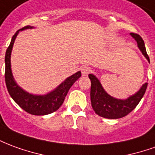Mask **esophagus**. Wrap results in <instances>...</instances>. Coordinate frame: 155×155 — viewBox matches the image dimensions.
Wrapping results in <instances>:
<instances>
[{
	"label": "esophagus",
	"instance_id": "obj_1",
	"mask_svg": "<svg viewBox=\"0 0 155 155\" xmlns=\"http://www.w3.org/2000/svg\"><path fill=\"white\" fill-rule=\"evenodd\" d=\"M91 72V67L88 66V65H84L81 68V73L83 76H86L89 73Z\"/></svg>",
	"mask_w": 155,
	"mask_h": 155
}]
</instances>
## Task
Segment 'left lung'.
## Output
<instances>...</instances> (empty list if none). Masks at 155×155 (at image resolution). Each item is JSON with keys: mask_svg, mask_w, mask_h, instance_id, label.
<instances>
[{"mask_svg": "<svg viewBox=\"0 0 155 155\" xmlns=\"http://www.w3.org/2000/svg\"><path fill=\"white\" fill-rule=\"evenodd\" d=\"M130 35L135 39L140 50L150 61V57L147 54L142 37L136 33H130ZM89 78L91 81V101L92 108L98 115L106 119H120L130 114L143 98L148 85V83L143 84L136 94L127 100H118L109 95L104 91L101 82L94 74H90Z\"/></svg>", "mask_w": 155, "mask_h": 155, "instance_id": "obj_1", "label": "left lung"}]
</instances>
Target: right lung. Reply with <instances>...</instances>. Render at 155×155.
I'll use <instances>...</instances> for the list:
<instances>
[{
  "label": "right lung",
  "instance_id": "obj_1",
  "mask_svg": "<svg viewBox=\"0 0 155 155\" xmlns=\"http://www.w3.org/2000/svg\"><path fill=\"white\" fill-rule=\"evenodd\" d=\"M31 28L32 27L30 25L25 26L18 30L15 33V35L12 36V41L6 50L5 56V84L10 95L15 103L25 112L34 115H45L53 113L61 107L69 90L74 82L81 76V72L78 71L77 73L67 78L54 91L45 95H34L29 94L25 91H23L21 88L19 87L12 75L11 69V54L14 41L16 35H18L19 31Z\"/></svg>",
  "mask_w": 155,
  "mask_h": 155
}]
</instances>
